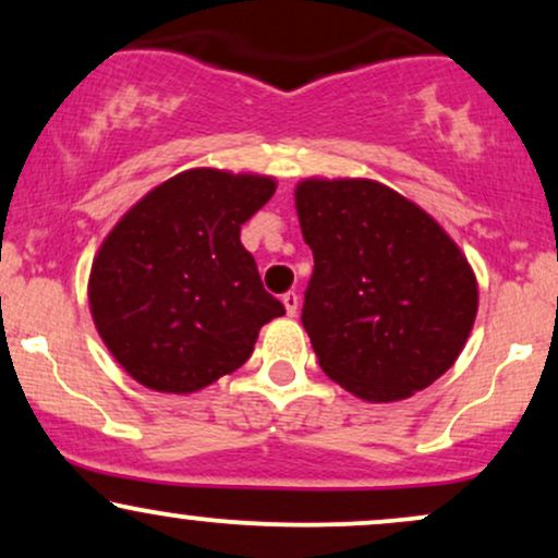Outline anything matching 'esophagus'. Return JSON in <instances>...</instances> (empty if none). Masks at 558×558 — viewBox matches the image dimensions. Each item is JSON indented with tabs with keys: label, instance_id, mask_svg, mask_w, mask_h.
Returning a JSON list of instances; mask_svg holds the SVG:
<instances>
[{
	"label": "esophagus",
	"instance_id": "34e87169",
	"mask_svg": "<svg viewBox=\"0 0 558 558\" xmlns=\"http://www.w3.org/2000/svg\"><path fill=\"white\" fill-rule=\"evenodd\" d=\"M283 306H286V312L288 315H296L299 312V293H293V291H288V293H283Z\"/></svg>",
	"mask_w": 558,
	"mask_h": 558
}]
</instances>
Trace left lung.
Masks as SVG:
<instances>
[{
    "instance_id": "obj_1",
    "label": "left lung",
    "mask_w": 558,
    "mask_h": 558,
    "mask_svg": "<svg viewBox=\"0 0 558 558\" xmlns=\"http://www.w3.org/2000/svg\"><path fill=\"white\" fill-rule=\"evenodd\" d=\"M315 257L301 323L323 373L364 401H401L462 354L477 280L448 233L375 181L296 185Z\"/></svg>"
}]
</instances>
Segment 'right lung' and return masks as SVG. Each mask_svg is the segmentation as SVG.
Segmentation results:
<instances>
[{"label":"right lung","mask_w":558,"mask_h":558,"mask_svg":"<svg viewBox=\"0 0 558 558\" xmlns=\"http://www.w3.org/2000/svg\"><path fill=\"white\" fill-rule=\"evenodd\" d=\"M275 194L265 175L185 170L123 215L96 254L88 304L101 341L133 380L194 393L252 356L286 315L265 291L241 226Z\"/></svg>","instance_id":"add662e5"}]
</instances>
